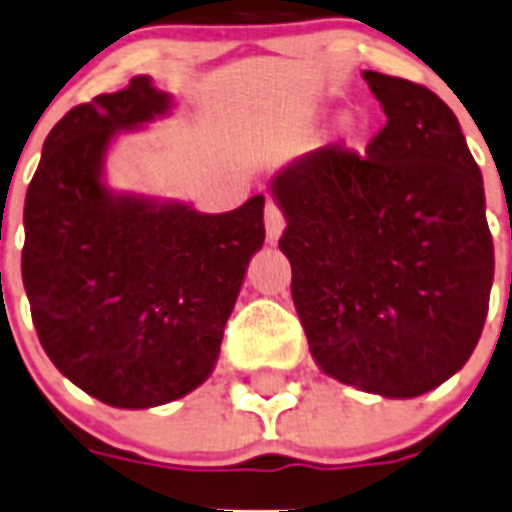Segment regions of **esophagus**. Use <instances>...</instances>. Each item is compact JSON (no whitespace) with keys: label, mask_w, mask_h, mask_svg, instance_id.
Returning a JSON list of instances; mask_svg holds the SVG:
<instances>
[{"label":"esophagus","mask_w":512,"mask_h":512,"mask_svg":"<svg viewBox=\"0 0 512 512\" xmlns=\"http://www.w3.org/2000/svg\"><path fill=\"white\" fill-rule=\"evenodd\" d=\"M284 228V213H281L273 202H268V207H265V239H268V244H278V239L284 234Z\"/></svg>","instance_id":"1"}]
</instances>
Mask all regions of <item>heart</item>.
<instances>
[{"label": "heart", "mask_w": 512, "mask_h": 512, "mask_svg": "<svg viewBox=\"0 0 512 512\" xmlns=\"http://www.w3.org/2000/svg\"><path fill=\"white\" fill-rule=\"evenodd\" d=\"M368 136V118L360 110H344L334 123V144L339 149H360Z\"/></svg>", "instance_id": "heart-1"}]
</instances>
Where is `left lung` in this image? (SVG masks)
<instances>
[{"label": "left lung", "mask_w": 512, "mask_h": 512, "mask_svg": "<svg viewBox=\"0 0 512 512\" xmlns=\"http://www.w3.org/2000/svg\"><path fill=\"white\" fill-rule=\"evenodd\" d=\"M386 126L365 157L315 149L270 181L310 355L360 392L410 400L468 363L494 278L481 170L426 86L363 70Z\"/></svg>", "instance_id": "obj_1"}]
</instances>
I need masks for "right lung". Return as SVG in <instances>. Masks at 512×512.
Here are the masks:
<instances>
[{
  "mask_svg": "<svg viewBox=\"0 0 512 512\" xmlns=\"http://www.w3.org/2000/svg\"><path fill=\"white\" fill-rule=\"evenodd\" d=\"M173 107L149 76L73 107L44 141L23 210V286L41 347L78 389L123 410L205 384L265 242L263 194L213 215L107 184L115 141Z\"/></svg>",
  "mask_w": 512,
  "mask_h": 512,
  "instance_id": "1",
  "label": "right lung"
}]
</instances>
